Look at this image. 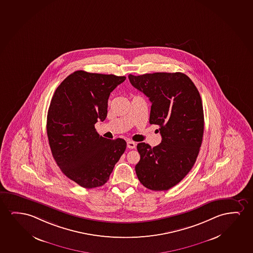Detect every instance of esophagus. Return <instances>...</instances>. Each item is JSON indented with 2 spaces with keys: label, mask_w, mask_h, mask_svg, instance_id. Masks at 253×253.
I'll return each instance as SVG.
<instances>
[{
  "label": "esophagus",
  "mask_w": 253,
  "mask_h": 253,
  "mask_svg": "<svg viewBox=\"0 0 253 253\" xmlns=\"http://www.w3.org/2000/svg\"><path fill=\"white\" fill-rule=\"evenodd\" d=\"M126 145H127V147H128L129 149H134L136 147V143L133 142L132 140H127Z\"/></svg>",
  "instance_id": "obj_1"
}]
</instances>
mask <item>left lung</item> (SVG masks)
<instances>
[{"label": "left lung", "instance_id": "left-lung-1", "mask_svg": "<svg viewBox=\"0 0 253 253\" xmlns=\"http://www.w3.org/2000/svg\"><path fill=\"white\" fill-rule=\"evenodd\" d=\"M129 81L152 102L150 124L158 125L162 140L152 148L139 143L137 177L146 188L167 191L191 171L204 134V111L200 93L182 73L129 75Z\"/></svg>", "mask_w": 253, "mask_h": 253}]
</instances>
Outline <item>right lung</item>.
Here are the masks:
<instances>
[{"label": "right lung", "instance_id": "1", "mask_svg": "<svg viewBox=\"0 0 253 253\" xmlns=\"http://www.w3.org/2000/svg\"><path fill=\"white\" fill-rule=\"evenodd\" d=\"M125 76L80 70L68 75L53 93L46 117V133L53 159L68 178L84 188L109 179L126 142L108 139L94 124L107 115L111 92Z\"/></svg>", "mask_w": 253, "mask_h": 253}]
</instances>
